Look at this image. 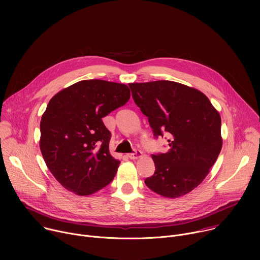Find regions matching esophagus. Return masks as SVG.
Returning a JSON list of instances; mask_svg holds the SVG:
<instances>
[{
  "label": "esophagus",
  "instance_id": "1",
  "mask_svg": "<svg viewBox=\"0 0 260 260\" xmlns=\"http://www.w3.org/2000/svg\"><path fill=\"white\" fill-rule=\"evenodd\" d=\"M143 155V152L141 151V150H135V152L134 153H131V154H128L127 156L131 158V159H138L139 157H141Z\"/></svg>",
  "mask_w": 260,
  "mask_h": 260
}]
</instances>
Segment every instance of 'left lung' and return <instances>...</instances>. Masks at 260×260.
I'll return each mask as SVG.
<instances>
[{"label": "left lung", "instance_id": "left-lung-1", "mask_svg": "<svg viewBox=\"0 0 260 260\" xmlns=\"http://www.w3.org/2000/svg\"><path fill=\"white\" fill-rule=\"evenodd\" d=\"M128 86L154 137H169V151L152 154L155 172L145 184L170 199L190 192L207 177L221 151L218 111L202 91L178 82L159 80Z\"/></svg>", "mask_w": 260, "mask_h": 260}]
</instances>
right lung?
Here are the masks:
<instances>
[{"label":"right lung","instance_id":"add662e5","mask_svg":"<svg viewBox=\"0 0 260 260\" xmlns=\"http://www.w3.org/2000/svg\"><path fill=\"white\" fill-rule=\"evenodd\" d=\"M131 98L122 83L82 80L57 92L40 122V149L60 185L90 196L113 180L120 161L109 152L111 133L102 118Z\"/></svg>","mask_w":260,"mask_h":260}]
</instances>
